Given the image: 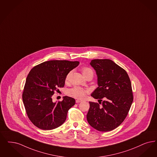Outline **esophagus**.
Segmentation results:
<instances>
[{
    "mask_svg": "<svg viewBox=\"0 0 157 157\" xmlns=\"http://www.w3.org/2000/svg\"><path fill=\"white\" fill-rule=\"evenodd\" d=\"M82 100H81V99H77V100H76V103H79V102H81Z\"/></svg>",
    "mask_w": 157,
    "mask_h": 157,
    "instance_id": "1",
    "label": "esophagus"
}]
</instances>
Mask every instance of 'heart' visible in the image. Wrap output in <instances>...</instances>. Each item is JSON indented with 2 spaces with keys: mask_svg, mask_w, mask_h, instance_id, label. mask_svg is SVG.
Segmentation results:
<instances>
[{
  "mask_svg": "<svg viewBox=\"0 0 157 157\" xmlns=\"http://www.w3.org/2000/svg\"><path fill=\"white\" fill-rule=\"evenodd\" d=\"M81 71L83 75L84 76L85 78L89 75H94L93 70L87 67H83L82 68ZM70 75H71V72H69L66 76V81L68 80ZM88 93H89L88 89H84L81 87H78V86H76L69 89L68 92V94L70 96H72L73 98H77V99H81L85 98Z\"/></svg>",
  "mask_w": 157,
  "mask_h": 157,
  "instance_id": "1",
  "label": "heart"
}]
</instances>
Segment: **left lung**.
<instances>
[{
	"label": "left lung",
	"instance_id": "1",
	"mask_svg": "<svg viewBox=\"0 0 157 157\" xmlns=\"http://www.w3.org/2000/svg\"><path fill=\"white\" fill-rule=\"evenodd\" d=\"M90 64L96 71L98 85L91 96L99 103L89 101L87 120L96 130L109 132L121 124L130 110L133 101L131 81L125 70L110 59H93Z\"/></svg>",
	"mask_w": 157,
	"mask_h": 157
}]
</instances>
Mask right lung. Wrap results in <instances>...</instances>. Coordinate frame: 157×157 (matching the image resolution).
I'll return each mask as SVG.
<instances>
[{
	"label": "right lung",
	"mask_w": 157,
	"mask_h": 157,
	"mask_svg": "<svg viewBox=\"0 0 157 157\" xmlns=\"http://www.w3.org/2000/svg\"><path fill=\"white\" fill-rule=\"evenodd\" d=\"M79 61L51 60L33 67L26 78L22 98L28 117L38 128L52 130L62 125L75 100L64 96L53 102L52 96L58 88H63L66 76Z\"/></svg>",
	"instance_id": "1"
}]
</instances>
